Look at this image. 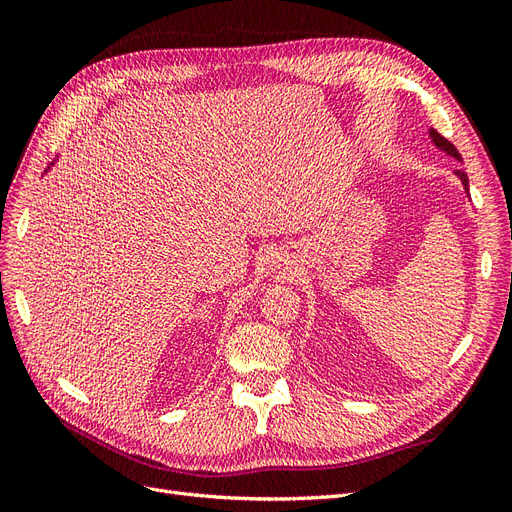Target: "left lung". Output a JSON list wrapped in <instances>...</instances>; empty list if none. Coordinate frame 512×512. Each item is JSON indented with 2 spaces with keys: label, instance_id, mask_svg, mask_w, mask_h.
<instances>
[{
  "label": "left lung",
  "instance_id": "8db88e82",
  "mask_svg": "<svg viewBox=\"0 0 512 512\" xmlns=\"http://www.w3.org/2000/svg\"><path fill=\"white\" fill-rule=\"evenodd\" d=\"M431 138H433V143H436L440 149H444L446 153H451L453 158H457V160H461V156H459V151H457V147L451 143V141H446V138L442 136V134H438L436 130H431ZM457 173V177L461 179V183H463V188L468 190V175L463 173V170H455Z\"/></svg>",
  "mask_w": 512,
  "mask_h": 512
}]
</instances>
